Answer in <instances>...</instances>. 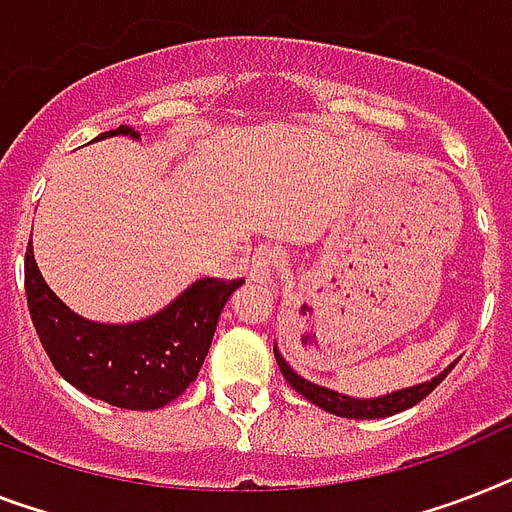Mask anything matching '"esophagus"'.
Returning <instances> with one entry per match:
<instances>
[{
	"label": "esophagus",
	"mask_w": 512,
	"mask_h": 512,
	"mask_svg": "<svg viewBox=\"0 0 512 512\" xmlns=\"http://www.w3.org/2000/svg\"><path fill=\"white\" fill-rule=\"evenodd\" d=\"M278 265H281V252H278V247L260 244L252 252V257H249V278L257 281V284H265V281L276 276Z\"/></svg>",
	"instance_id": "obj_1"
}]
</instances>
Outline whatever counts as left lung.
I'll use <instances>...</instances> for the list:
<instances>
[{"mask_svg": "<svg viewBox=\"0 0 512 512\" xmlns=\"http://www.w3.org/2000/svg\"><path fill=\"white\" fill-rule=\"evenodd\" d=\"M273 355H276L278 368H281V373H284V378L289 381V386H292L294 392L302 394V397L313 402V405L323 407L326 413L339 415V418H386V415L402 413V410H407V407L418 405L423 397H429L436 386L442 384L444 378H447V373L452 371V365H450L447 371L439 373V376L431 378V381H426V384L410 386V389H400V392L386 394V397H376V400H355V397H344V394H336L331 392V389H326V386L310 384V381H305L302 376H297V373L284 363V357L278 355L276 347H273Z\"/></svg>", "mask_w": 512, "mask_h": 512, "instance_id": "obj_1", "label": "left lung"}]
</instances>
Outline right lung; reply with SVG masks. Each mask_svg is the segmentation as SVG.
I'll list each match as a JSON object with an SVG mask.
<instances>
[{
    "label": "right lung",
    "mask_w": 512,
    "mask_h": 512,
    "mask_svg": "<svg viewBox=\"0 0 512 512\" xmlns=\"http://www.w3.org/2000/svg\"><path fill=\"white\" fill-rule=\"evenodd\" d=\"M134 136L120 126L107 136ZM244 278H202L147 321L105 326L70 313L44 284L26 249L28 313L54 371L94 400L123 410H157L186 392L205 363L218 315Z\"/></svg>",
    "instance_id": "1"
}]
</instances>
